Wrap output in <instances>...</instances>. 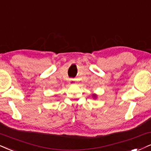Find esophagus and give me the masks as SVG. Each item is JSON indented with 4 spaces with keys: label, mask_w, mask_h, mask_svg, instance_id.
<instances>
[{
    "label": "esophagus",
    "mask_w": 151,
    "mask_h": 151,
    "mask_svg": "<svg viewBox=\"0 0 151 151\" xmlns=\"http://www.w3.org/2000/svg\"><path fill=\"white\" fill-rule=\"evenodd\" d=\"M75 81H74L73 79H70V81H69V84H70V85H73V84H75Z\"/></svg>",
    "instance_id": "1"
}]
</instances>
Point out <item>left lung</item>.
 Instances as JSON below:
<instances>
[{
	"mask_svg": "<svg viewBox=\"0 0 151 151\" xmlns=\"http://www.w3.org/2000/svg\"><path fill=\"white\" fill-rule=\"evenodd\" d=\"M92 98L93 99H96V98H97V95H96V94H92Z\"/></svg>",
	"mask_w": 151,
	"mask_h": 151,
	"instance_id": "1",
	"label": "left lung"
}]
</instances>
